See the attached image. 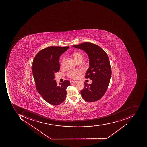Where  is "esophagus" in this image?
Returning <instances> with one entry per match:
<instances>
[{"mask_svg": "<svg viewBox=\"0 0 147 147\" xmlns=\"http://www.w3.org/2000/svg\"><path fill=\"white\" fill-rule=\"evenodd\" d=\"M76 82V81H70V83H71V84H75Z\"/></svg>", "mask_w": 147, "mask_h": 147, "instance_id": "esophagus-1", "label": "esophagus"}]
</instances>
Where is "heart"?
Listing matches in <instances>:
<instances>
[{
	"label": "heart",
	"mask_w": 147,
	"mask_h": 147,
	"mask_svg": "<svg viewBox=\"0 0 147 147\" xmlns=\"http://www.w3.org/2000/svg\"><path fill=\"white\" fill-rule=\"evenodd\" d=\"M72 56L74 59L76 60V61L77 63L80 62H82L83 60V58H84V54L83 53L81 52H79V51H76V52H74L72 54ZM65 57H63L62 59L61 62V67L63 66L64 64V62L65 61ZM81 71H72L70 70L68 71L67 73V76L68 77L71 79H76L77 78V76L80 74Z\"/></svg>",
	"instance_id": "1"
}]
</instances>
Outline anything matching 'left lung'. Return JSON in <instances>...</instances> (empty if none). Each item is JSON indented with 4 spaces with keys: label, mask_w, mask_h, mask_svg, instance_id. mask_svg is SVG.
<instances>
[{
    "label": "left lung",
    "mask_w": 147,
    "mask_h": 147,
    "mask_svg": "<svg viewBox=\"0 0 147 147\" xmlns=\"http://www.w3.org/2000/svg\"><path fill=\"white\" fill-rule=\"evenodd\" d=\"M73 47L85 51L89 58L90 66L85 77L90 79L92 83L88 84L84 82L82 96L88 102L98 101L107 91L111 80V68L108 56L101 47L91 43L84 42Z\"/></svg>",
    "instance_id": "obj_1"
}]
</instances>
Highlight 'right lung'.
<instances>
[{"label": "right lung", "mask_w": 147, "mask_h": 147, "mask_svg": "<svg viewBox=\"0 0 147 147\" xmlns=\"http://www.w3.org/2000/svg\"><path fill=\"white\" fill-rule=\"evenodd\" d=\"M69 46H50L40 51L34 58L32 72L36 89L42 98L53 105L61 104L65 99L70 81L57 85L54 74L60 70L59 58Z\"/></svg>", "instance_id": "right-lung-1"}]
</instances>
